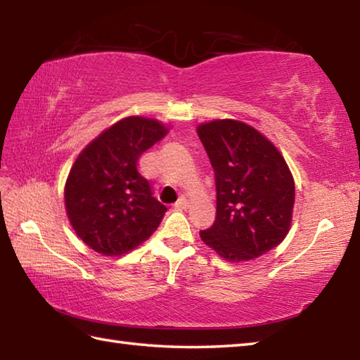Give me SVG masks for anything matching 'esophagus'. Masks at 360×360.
Returning <instances> with one entry per match:
<instances>
[{"mask_svg": "<svg viewBox=\"0 0 360 360\" xmlns=\"http://www.w3.org/2000/svg\"><path fill=\"white\" fill-rule=\"evenodd\" d=\"M187 206H188V202H187V200L184 197H181L178 201L174 202V207L179 209V211H182V209H187Z\"/></svg>", "mask_w": 360, "mask_h": 360, "instance_id": "obj_1", "label": "esophagus"}]
</instances>
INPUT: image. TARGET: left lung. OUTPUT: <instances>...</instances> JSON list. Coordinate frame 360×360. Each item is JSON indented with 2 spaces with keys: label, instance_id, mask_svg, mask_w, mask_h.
<instances>
[{
  "label": "left lung",
  "instance_id": "1",
  "mask_svg": "<svg viewBox=\"0 0 360 360\" xmlns=\"http://www.w3.org/2000/svg\"><path fill=\"white\" fill-rule=\"evenodd\" d=\"M197 134L211 160L217 212L202 243L231 263L258 258L290 231L294 179L278 149L245 122L215 120Z\"/></svg>",
  "mask_w": 360,
  "mask_h": 360
}]
</instances>
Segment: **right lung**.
<instances>
[{"mask_svg":"<svg viewBox=\"0 0 360 360\" xmlns=\"http://www.w3.org/2000/svg\"><path fill=\"white\" fill-rule=\"evenodd\" d=\"M167 134L158 120L129 116L78 154L64 187V202L77 236L97 253L120 257L158 230L167 207L153 197L136 163Z\"/></svg>","mask_w":360,"mask_h":360,"instance_id":"add662e5","label":"right lung"}]
</instances>
